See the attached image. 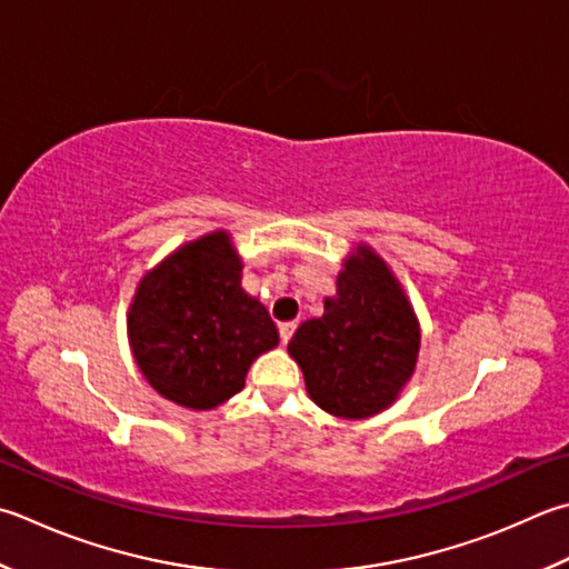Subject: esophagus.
Returning <instances> with one entry per match:
<instances>
[{
	"instance_id": "obj_1",
	"label": "esophagus",
	"mask_w": 569,
	"mask_h": 569,
	"mask_svg": "<svg viewBox=\"0 0 569 569\" xmlns=\"http://www.w3.org/2000/svg\"><path fill=\"white\" fill-rule=\"evenodd\" d=\"M293 332H296V322H281V326H278V336H281L283 345H288V340L293 338Z\"/></svg>"
}]
</instances>
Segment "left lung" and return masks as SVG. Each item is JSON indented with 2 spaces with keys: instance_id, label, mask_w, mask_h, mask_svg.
Listing matches in <instances>:
<instances>
[{
  "instance_id": "1",
  "label": "left lung",
  "mask_w": 569,
  "mask_h": 569,
  "mask_svg": "<svg viewBox=\"0 0 569 569\" xmlns=\"http://www.w3.org/2000/svg\"><path fill=\"white\" fill-rule=\"evenodd\" d=\"M419 322L380 256L367 247L345 261L322 316L300 322L288 352L308 395L328 415L365 419L395 402L415 372Z\"/></svg>"
}]
</instances>
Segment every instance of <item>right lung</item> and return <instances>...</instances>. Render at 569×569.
Instances as JSON below:
<instances>
[{
	"mask_svg": "<svg viewBox=\"0 0 569 569\" xmlns=\"http://www.w3.org/2000/svg\"><path fill=\"white\" fill-rule=\"evenodd\" d=\"M128 336L144 380L189 409L241 392L251 362L278 345L269 310L241 288L224 231L187 243L142 278Z\"/></svg>",
	"mask_w": 569,
	"mask_h": 569,
	"instance_id": "right-lung-1",
	"label": "right lung"
}]
</instances>
